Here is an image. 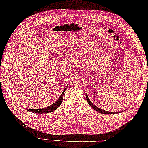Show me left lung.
Instances as JSON below:
<instances>
[{
  "label": "left lung",
  "instance_id": "left-lung-1",
  "mask_svg": "<svg viewBox=\"0 0 148 148\" xmlns=\"http://www.w3.org/2000/svg\"><path fill=\"white\" fill-rule=\"evenodd\" d=\"M86 98L87 102H88L89 105H90V106H91V108H92V109H94V110L97 111H98V112H99V113H103V114H108V115H109V114H110H110H111V115H112V114H116V113H120L119 111V112H111V111H105V110H101V109L98 108V107H97V106H96L95 105H94V104H93L92 103V101H91L90 100H89V98H88V96H87V94H86Z\"/></svg>",
  "mask_w": 148,
  "mask_h": 148
}]
</instances>
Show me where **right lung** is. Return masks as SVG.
Segmentation results:
<instances>
[{
	"instance_id": "add662e5",
	"label": "right lung",
	"mask_w": 148,
	"mask_h": 148,
	"mask_svg": "<svg viewBox=\"0 0 148 148\" xmlns=\"http://www.w3.org/2000/svg\"><path fill=\"white\" fill-rule=\"evenodd\" d=\"M67 86H66V87H65L64 90L63 91V92L59 97V98H58L54 103H52V105L48 106V107L45 108H42V109H26V110L29 111V112H31V113H39V114H40V113H51V112H52V111H55L60 105H61V103L63 101V98H64V94L65 90L67 89Z\"/></svg>"
}]
</instances>
